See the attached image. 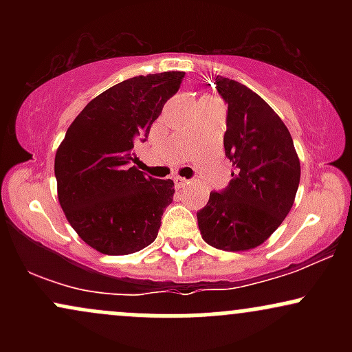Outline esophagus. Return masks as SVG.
<instances>
[{
	"label": "esophagus",
	"mask_w": 352,
	"mask_h": 352,
	"mask_svg": "<svg viewBox=\"0 0 352 352\" xmlns=\"http://www.w3.org/2000/svg\"><path fill=\"white\" fill-rule=\"evenodd\" d=\"M173 182H175V187H179V188H185L190 184V180L182 179V177H179V175L173 177Z\"/></svg>",
	"instance_id": "1"
}]
</instances>
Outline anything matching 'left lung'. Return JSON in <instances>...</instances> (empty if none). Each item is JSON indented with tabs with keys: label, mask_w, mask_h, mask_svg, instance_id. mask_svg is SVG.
<instances>
[{
	"label": "left lung",
	"mask_w": 352,
	"mask_h": 352,
	"mask_svg": "<svg viewBox=\"0 0 352 352\" xmlns=\"http://www.w3.org/2000/svg\"><path fill=\"white\" fill-rule=\"evenodd\" d=\"M213 84L228 106L223 145L235 170L227 187L210 192L197 220L210 246L243 252L263 243L289 213L300 159L286 125L256 92L221 76Z\"/></svg>",
	"instance_id": "8db88e82"
}]
</instances>
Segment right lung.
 Segmentation results:
<instances>
[{
  "label": "right lung",
  "mask_w": 352,
  "mask_h": 352,
  "mask_svg": "<svg viewBox=\"0 0 352 352\" xmlns=\"http://www.w3.org/2000/svg\"><path fill=\"white\" fill-rule=\"evenodd\" d=\"M185 72L137 76L92 99L67 129L54 159L59 204L78 235L106 254H129L157 238L173 182L132 167Z\"/></svg>",
  "instance_id": "add662e5"
}]
</instances>
